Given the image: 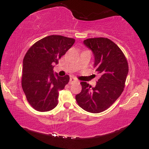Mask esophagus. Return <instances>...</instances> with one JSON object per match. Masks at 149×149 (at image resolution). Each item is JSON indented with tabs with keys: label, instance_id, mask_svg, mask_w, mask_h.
Returning a JSON list of instances; mask_svg holds the SVG:
<instances>
[{
	"label": "esophagus",
	"instance_id": "1",
	"mask_svg": "<svg viewBox=\"0 0 149 149\" xmlns=\"http://www.w3.org/2000/svg\"><path fill=\"white\" fill-rule=\"evenodd\" d=\"M77 81V80L75 79V78H70V81H69V83H71V84H73V83H76V82Z\"/></svg>",
	"mask_w": 149,
	"mask_h": 149
}]
</instances>
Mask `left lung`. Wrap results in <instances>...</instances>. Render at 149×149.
<instances>
[{
  "label": "left lung",
  "mask_w": 149,
  "mask_h": 149,
  "mask_svg": "<svg viewBox=\"0 0 149 149\" xmlns=\"http://www.w3.org/2000/svg\"><path fill=\"white\" fill-rule=\"evenodd\" d=\"M84 45L92 50L94 68L100 75L95 87L81 82L82 90L76 95L78 105L86 111L101 113L120 96L128 74V64L118 46L106 38H88Z\"/></svg>",
  "instance_id": "8db88e82"
}]
</instances>
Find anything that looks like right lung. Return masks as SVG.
Wrapping results in <instances>:
<instances>
[{
    "instance_id": "obj_1",
    "label": "right lung",
    "mask_w": 149,
    "mask_h": 149,
    "mask_svg": "<svg viewBox=\"0 0 149 149\" xmlns=\"http://www.w3.org/2000/svg\"><path fill=\"white\" fill-rule=\"evenodd\" d=\"M75 42V39L52 35L36 42L25 54L22 86L29 103L40 112L51 111L58 104L59 92L69 81L53 71L54 65Z\"/></svg>"
}]
</instances>
